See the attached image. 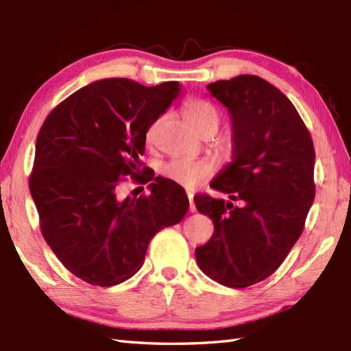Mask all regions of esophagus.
<instances>
[{
  "mask_svg": "<svg viewBox=\"0 0 351 351\" xmlns=\"http://www.w3.org/2000/svg\"><path fill=\"white\" fill-rule=\"evenodd\" d=\"M187 196H189V200H190V213H195L196 211V205H195V200H193V193L191 191H189L187 193Z\"/></svg>",
  "mask_w": 351,
  "mask_h": 351,
  "instance_id": "obj_1",
  "label": "esophagus"
}]
</instances>
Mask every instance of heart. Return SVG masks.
<instances>
[{"label":"heart","mask_w":351,"mask_h":351,"mask_svg":"<svg viewBox=\"0 0 351 351\" xmlns=\"http://www.w3.org/2000/svg\"><path fill=\"white\" fill-rule=\"evenodd\" d=\"M184 117L193 130L199 134L206 131L215 132L220 125V113L213 104L204 99H189L184 104ZM158 122H154L147 130V140L155 136ZM211 173V166L205 161H193L187 158H173L161 167V175L182 187H195Z\"/></svg>","instance_id":"obj_1"}]
</instances>
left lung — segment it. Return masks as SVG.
Instances as JSON below:
<instances>
[{"instance_id":"left-lung-1","label":"left lung","mask_w":351,"mask_h":351,"mask_svg":"<svg viewBox=\"0 0 351 351\" xmlns=\"http://www.w3.org/2000/svg\"><path fill=\"white\" fill-rule=\"evenodd\" d=\"M232 122V162L210 187L232 202L195 196L214 223L211 240L196 249L206 276L229 288L267 279L293 249L315 197L311 134L285 95L256 75L206 86Z\"/></svg>"}]
</instances>
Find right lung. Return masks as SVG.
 I'll return each instance as SVG.
<instances>
[{"instance_id": "1", "label": "right lung", "mask_w": 351, "mask_h": 351, "mask_svg": "<svg viewBox=\"0 0 351 351\" xmlns=\"http://www.w3.org/2000/svg\"><path fill=\"white\" fill-rule=\"evenodd\" d=\"M180 90L178 81L146 87L128 78L99 80L45 119L29 193L45 241L90 285L113 287L132 278L152 237L187 214L185 190L162 176L149 184V196L119 200L116 195L125 176L138 175L149 126Z\"/></svg>"}]
</instances>
